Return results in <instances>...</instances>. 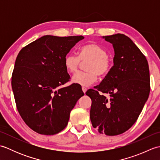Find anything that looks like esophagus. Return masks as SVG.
I'll use <instances>...</instances> for the list:
<instances>
[{
  "instance_id": "34e87169",
  "label": "esophagus",
  "mask_w": 160,
  "mask_h": 160,
  "mask_svg": "<svg viewBox=\"0 0 160 160\" xmlns=\"http://www.w3.org/2000/svg\"><path fill=\"white\" fill-rule=\"evenodd\" d=\"M82 91L84 92V93H86V91H87V88H85V87H82Z\"/></svg>"
}]
</instances>
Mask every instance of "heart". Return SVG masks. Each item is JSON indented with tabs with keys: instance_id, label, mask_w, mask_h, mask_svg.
Returning a JSON list of instances; mask_svg holds the SVG:
<instances>
[{
	"instance_id": "1",
	"label": "heart",
	"mask_w": 160,
	"mask_h": 160,
	"mask_svg": "<svg viewBox=\"0 0 160 160\" xmlns=\"http://www.w3.org/2000/svg\"><path fill=\"white\" fill-rule=\"evenodd\" d=\"M81 61L86 62L88 71H79L72 78V82L84 87H88L98 79V75L104 77L111 69V62L108 57V52L104 47L96 43H89L80 47L78 56L68 53L64 59V67L68 72H76Z\"/></svg>"
}]
</instances>
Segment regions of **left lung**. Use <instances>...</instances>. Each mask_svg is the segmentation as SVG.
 <instances>
[{"label":"left lung","instance_id":"1","mask_svg":"<svg viewBox=\"0 0 160 160\" xmlns=\"http://www.w3.org/2000/svg\"><path fill=\"white\" fill-rule=\"evenodd\" d=\"M113 45V66L97 90L86 95L91 99L90 119L100 133L117 135L128 130L136 120L150 93L147 60L128 36L121 33L102 36ZM110 94L107 98L99 91Z\"/></svg>","mask_w":160,"mask_h":160}]
</instances>
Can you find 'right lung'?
<instances>
[{
  "label": "right lung",
  "instance_id": "1",
  "mask_svg": "<svg viewBox=\"0 0 160 160\" xmlns=\"http://www.w3.org/2000/svg\"><path fill=\"white\" fill-rule=\"evenodd\" d=\"M82 36L47 35L20 51L12 77L17 109L24 122L42 135L58 133L67 127L70 112L84 96L82 88H58L70 80L64 59Z\"/></svg>",
  "mask_w": 160,
  "mask_h": 160
}]
</instances>
